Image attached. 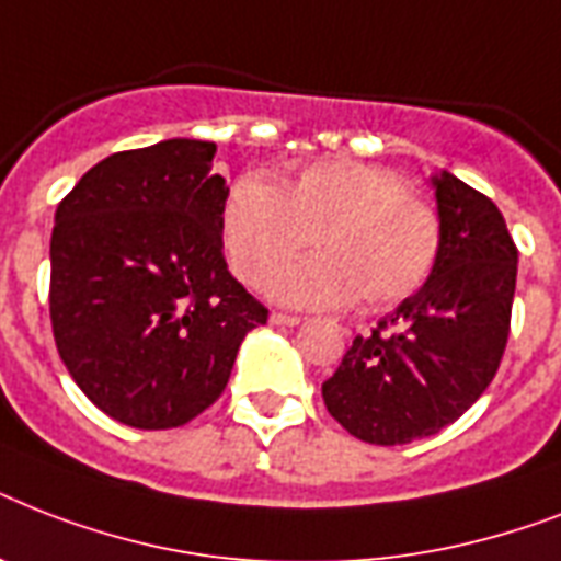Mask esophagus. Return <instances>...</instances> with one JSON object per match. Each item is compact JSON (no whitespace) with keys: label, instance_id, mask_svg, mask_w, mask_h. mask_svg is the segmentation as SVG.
Segmentation results:
<instances>
[{"label":"esophagus","instance_id":"esophagus-1","mask_svg":"<svg viewBox=\"0 0 561 561\" xmlns=\"http://www.w3.org/2000/svg\"><path fill=\"white\" fill-rule=\"evenodd\" d=\"M273 325H299V317L294 314H282V311H273L271 314Z\"/></svg>","mask_w":561,"mask_h":561}]
</instances>
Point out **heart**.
<instances>
[{
	"mask_svg": "<svg viewBox=\"0 0 561 561\" xmlns=\"http://www.w3.org/2000/svg\"><path fill=\"white\" fill-rule=\"evenodd\" d=\"M220 236L232 271L262 285L308 247L314 259L271 279L279 302L306 308L396 306L416 294L443 250L434 201L408 188L396 171L358 160H320L276 186L244 174L229 186Z\"/></svg>",
	"mask_w": 561,
	"mask_h": 561,
	"instance_id": "b5f03b06",
	"label": "heart"
}]
</instances>
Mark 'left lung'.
<instances>
[{
  "instance_id": "obj_1",
  "label": "left lung",
  "mask_w": 561,
  "mask_h": 561,
  "mask_svg": "<svg viewBox=\"0 0 561 561\" xmlns=\"http://www.w3.org/2000/svg\"><path fill=\"white\" fill-rule=\"evenodd\" d=\"M443 250L422 288L355 337L323 381L329 413L373 445H404L451 425L504 358L518 250L495 203L443 171L434 180Z\"/></svg>"
}]
</instances>
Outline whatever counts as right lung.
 <instances>
[{"mask_svg":"<svg viewBox=\"0 0 561 561\" xmlns=\"http://www.w3.org/2000/svg\"><path fill=\"white\" fill-rule=\"evenodd\" d=\"M215 142L165 139L92 165L57 203L48 314L83 396L165 431L215 404L267 308L232 279Z\"/></svg>","mask_w":561,"mask_h":561,"instance_id":"add662e5","label":"right lung"}]
</instances>
